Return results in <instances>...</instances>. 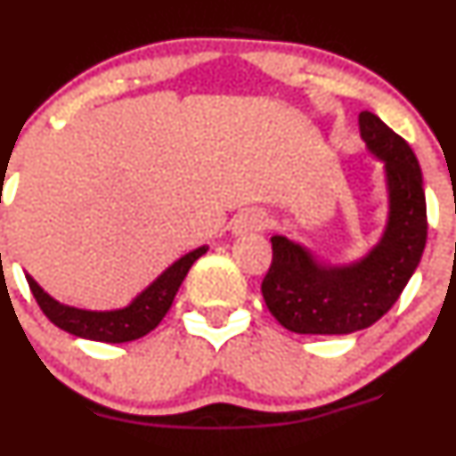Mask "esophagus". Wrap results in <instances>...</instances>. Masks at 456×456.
Wrapping results in <instances>:
<instances>
[{
  "label": "esophagus",
  "mask_w": 456,
  "mask_h": 456,
  "mask_svg": "<svg viewBox=\"0 0 456 456\" xmlns=\"http://www.w3.org/2000/svg\"><path fill=\"white\" fill-rule=\"evenodd\" d=\"M266 216L265 211L260 209H247V211H240V214L233 218V236H245V233H256V232H262V229H266Z\"/></svg>",
  "instance_id": "1"
}]
</instances>
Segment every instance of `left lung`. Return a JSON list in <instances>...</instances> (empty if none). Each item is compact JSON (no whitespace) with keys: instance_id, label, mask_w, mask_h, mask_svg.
Listing matches in <instances>:
<instances>
[{"instance_id":"8db88e82","label":"left lung","mask_w":456,"mask_h":456,"mask_svg":"<svg viewBox=\"0 0 456 456\" xmlns=\"http://www.w3.org/2000/svg\"><path fill=\"white\" fill-rule=\"evenodd\" d=\"M372 159L384 163L388 216L379 240L357 260L330 265L287 236H271L262 296L271 315L293 333L348 335L369 329L402 296L426 247V194L419 160L377 114H360Z\"/></svg>"}]
</instances>
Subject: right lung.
Listing matches in <instances>:
<instances>
[{
  "instance_id": "obj_1",
  "label": "right lung",
  "mask_w": 456,
  "mask_h": 456,
  "mask_svg": "<svg viewBox=\"0 0 456 456\" xmlns=\"http://www.w3.org/2000/svg\"><path fill=\"white\" fill-rule=\"evenodd\" d=\"M209 247L202 245L199 249L190 251V254L181 256L176 262L167 266L163 273L156 280H151L145 289L136 297H132L130 305L121 306V309L110 311H90V309H77V306L63 305V302L54 300L50 293H45L39 287L30 273H26V280L30 284V291L35 296L37 305L41 306L45 317L53 322L59 329L68 330L75 338L92 339V342H108V344H121L139 339L154 330L160 324L165 314L172 306L174 297H176L178 289H181L183 280H185L187 271L191 269L200 256L207 254Z\"/></svg>"
}]
</instances>
